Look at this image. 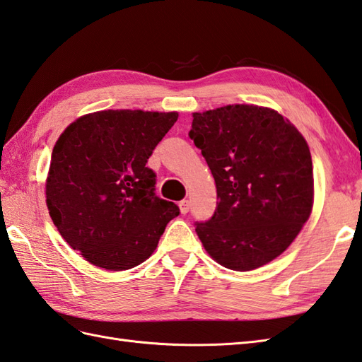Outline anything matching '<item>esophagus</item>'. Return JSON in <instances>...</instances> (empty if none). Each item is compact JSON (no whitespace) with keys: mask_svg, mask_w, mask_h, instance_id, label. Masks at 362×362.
<instances>
[{"mask_svg":"<svg viewBox=\"0 0 362 362\" xmlns=\"http://www.w3.org/2000/svg\"><path fill=\"white\" fill-rule=\"evenodd\" d=\"M179 209H180V213L182 214H187L189 211V202L188 201H182L179 204Z\"/></svg>","mask_w":362,"mask_h":362,"instance_id":"1","label":"esophagus"}]
</instances>
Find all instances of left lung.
<instances>
[{"label": "left lung", "mask_w": 362, "mask_h": 362, "mask_svg": "<svg viewBox=\"0 0 362 362\" xmlns=\"http://www.w3.org/2000/svg\"><path fill=\"white\" fill-rule=\"evenodd\" d=\"M189 136L216 183V211L196 227L206 253L238 272L280 257L313 211L303 135L271 107L232 104L194 112Z\"/></svg>", "instance_id": "left-lung-1"}]
</instances>
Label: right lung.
Here are the masks:
<instances>
[{
  "label": "right lung",
  "instance_id": "1",
  "mask_svg": "<svg viewBox=\"0 0 362 362\" xmlns=\"http://www.w3.org/2000/svg\"><path fill=\"white\" fill-rule=\"evenodd\" d=\"M177 112L101 110L73 121L54 144L45 183L59 233L90 264L126 271L148 259L179 206L153 193L152 151Z\"/></svg>",
  "mask_w": 362,
  "mask_h": 362
}]
</instances>
